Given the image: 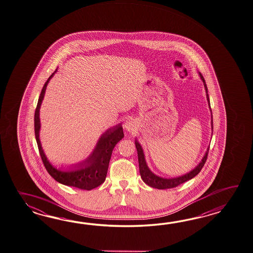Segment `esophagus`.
Instances as JSON below:
<instances>
[{"mask_svg": "<svg viewBox=\"0 0 253 253\" xmlns=\"http://www.w3.org/2000/svg\"><path fill=\"white\" fill-rule=\"evenodd\" d=\"M124 127L127 130L130 131V130H133V129H134V124L129 120V121H126V123L124 124Z\"/></svg>", "mask_w": 253, "mask_h": 253, "instance_id": "obj_1", "label": "esophagus"}]
</instances>
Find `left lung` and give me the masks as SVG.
<instances>
[{"label": "left lung", "instance_id": "obj_1", "mask_svg": "<svg viewBox=\"0 0 253 253\" xmlns=\"http://www.w3.org/2000/svg\"><path fill=\"white\" fill-rule=\"evenodd\" d=\"M201 79L204 84V87H205V90H206V95H207V100H208L209 106L211 108V104H210V99H209L208 95V89H207V85L205 84V80L203 78L202 74L201 73H199ZM211 129H213V124H212V113H211ZM135 146L137 149V152H138V161H139V167H140V177L142 180L146 183L147 185L152 187V188H155V189H159V190H165V189H170V188H175L177 186L180 185L181 183H184L187 180H191L192 178H194L201 170H202V167L204 166V164L207 161V158H208L209 153V147L207 152L205 153L204 157L202 160V162L199 163V165L197 166L196 168L194 169H192L191 171H190L189 173L183 175V176H180V177H177V178H171V179H166V178H162V177H159L157 175L152 173L151 171V169L148 168L147 166L146 161H145V158H144V153L142 151V148L140 146V143L135 140Z\"/></svg>", "mask_w": 253, "mask_h": 253}]
</instances>
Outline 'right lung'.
I'll return each mask as SVG.
<instances>
[{
    "label": "right lung",
    "instance_id": "obj_1",
    "mask_svg": "<svg viewBox=\"0 0 253 253\" xmlns=\"http://www.w3.org/2000/svg\"><path fill=\"white\" fill-rule=\"evenodd\" d=\"M56 71L51 74L43 85V88L40 94L37 106L35 109L34 132H35V138H36L37 145L39 149L40 156L42 158V161L48 173L51 175L56 181L64 185L78 188L80 190L90 191L96 187L101 185L106 179L107 171H108L109 163L113 153V148L120 140L124 138V129L121 126V124L113 127L112 129H108L105 131V133L101 135L94 151L91 153L90 157L83 163L71 166L70 170L63 171L61 169L54 168L51 163L48 162L41 145L39 138L40 128H41L39 112L42 101L44 97L47 84L51 77L53 76V74L56 73Z\"/></svg>",
    "mask_w": 253,
    "mask_h": 253
}]
</instances>
